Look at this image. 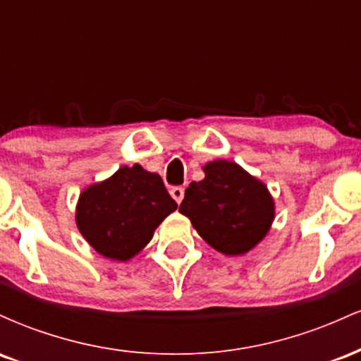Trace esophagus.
<instances>
[{
    "label": "esophagus",
    "instance_id": "obj_1",
    "mask_svg": "<svg viewBox=\"0 0 361 361\" xmlns=\"http://www.w3.org/2000/svg\"><path fill=\"white\" fill-rule=\"evenodd\" d=\"M169 193H171V197L175 198L176 204H181V200H183L185 197V188L183 186H173V188L169 190Z\"/></svg>",
    "mask_w": 361,
    "mask_h": 361
}]
</instances>
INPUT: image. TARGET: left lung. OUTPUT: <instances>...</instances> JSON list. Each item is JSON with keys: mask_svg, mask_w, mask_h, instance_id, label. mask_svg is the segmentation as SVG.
Segmentation results:
<instances>
[{"mask_svg": "<svg viewBox=\"0 0 361 361\" xmlns=\"http://www.w3.org/2000/svg\"><path fill=\"white\" fill-rule=\"evenodd\" d=\"M205 178L185 190L180 212L215 251L241 256L267 238L275 200L263 181L234 161H209Z\"/></svg>", "mask_w": 361, "mask_h": 361, "instance_id": "left-lung-1", "label": "left lung"}]
</instances>
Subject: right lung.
<instances>
[{
    "label": "right lung",
    "instance_id": "right-lung-1",
    "mask_svg": "<svg viewBox=\"0 0 361 361\" xmlns=\"http://www.w3.org/2000/svg\"><path fill=\"white\" fill-rule=\"evenodd\" d=\"M176 209L161 176L134 164L82 190L76 226L102 256L128 261L147 246L157 226Z\"/></svg>",
    "mask_w": 361,
    "mask_h": 361
}]
</instances>
